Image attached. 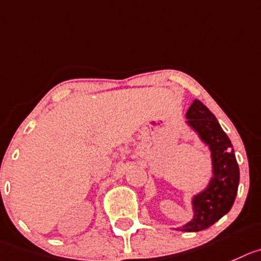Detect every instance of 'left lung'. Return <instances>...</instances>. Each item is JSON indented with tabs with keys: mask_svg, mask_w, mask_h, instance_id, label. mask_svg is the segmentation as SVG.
<instances>
[{
	"mask_svg": "<svg viewBox=\"0 0 261 261\" xmlns=\"http://www.w3.org/2000/svg\"><path fill=\"white\" fill-rule=\"evenodd\" d=\"M186 118L188 126L209 146L213 177L206 188L192 197V219L177 229L200 232L218 222L230 210L237 195L240 169L229 138L206 106L195 100L187 110Z\"/></svg>",
	"mask_w": 261,
	"mask_h": 261,
	"instance_id": "left-lung-1",
	"label": "left lung"
}]
</instances>
